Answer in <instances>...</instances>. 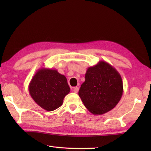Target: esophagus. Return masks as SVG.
I'll return each instance as SVG.
<instances>
[{"label": "esophagus", "instance_id": "1", "mask_svg": "<svg viewBox=\"0 0 151 151\" xmlns=\"http://www.w3.org/2000/svg\"><path fill=\"white\" fill-rule=\"evenodd\" d=\"M73 91L75 92V93H77L78 91V90H79V88L78 87H74L73 88Z\"/></svg>", "mask_w": 151, "mask_h": 151}]
</instances>
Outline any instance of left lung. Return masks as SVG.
Instances as JSON below:
<instances>
[{
	"label": "left lung",
	"instance_id": "1",
	"mask_svg": "<svg viewBox=\"0 0 151 151\" xmlns=\"http://www.w3.org/2000/svg\"><path fill=\"white\" fill-rule=\"evenodd\" d=\"M123 93L120 74L110 64L101 60L88 68L78 95L91 114L102 115L116 106Z\"/></svg>",
	"mask_w": 151,
	"mask_h": 151
}]
</instances>
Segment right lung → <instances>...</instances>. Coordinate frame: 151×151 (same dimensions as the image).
Here are the masks:
<instances>
[{
    "instance_id": "obj_1",
    "label": "right lung",
    "mask_w": 151,
    "mask_h": 151,
    "mask_svg": "<svg viewBox=\"0 0 151 151\" xmlns=\"http://www.w3.org/2000/svg\"><path fill=\"white\" fill-rule=\"evenodd\" d=\"M28 91L37 105L51 111L62 105L64 97L70 92V88L65 76L56 69L41 68L32 78Z\"/></svg>"
}]
</instances>
